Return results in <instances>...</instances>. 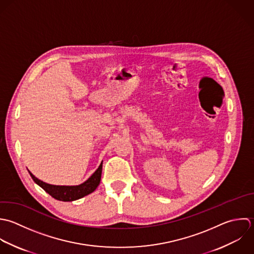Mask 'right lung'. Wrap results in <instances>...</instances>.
<instances>
[{
    "instance_id": "add662e5",
    "label": "right lung",
    "mask_w": 254,
    "mask_h": 254,
    "mask_svg": "<svg viewBox=\"0 0 254 254\" xmlns=\"http://www.w3.org/2000/svg\"><path fill=\"white\" fill-rule=\"evenodd\" d=\"M102 168H103V162L100 164L99 168L93 173V175L87 181L77 186H57V185L47 184L37 179L29 171L28 172L32 180L38 186H40L46 193H48L52 198L59 201H63V202H72L80 198H83L96 190V188L99 186L101 181Z\"/></svg>"
}]
</instances>
